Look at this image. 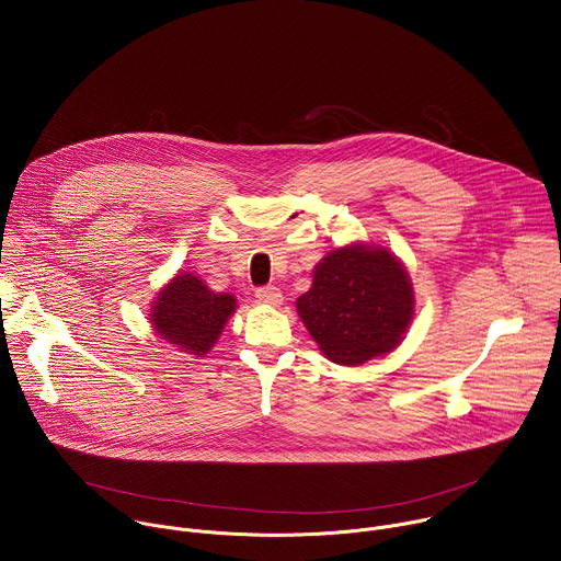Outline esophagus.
<instances>
[{
  "mask_svg": "<svg viewBox=\"0 0 561 561\" xmlns=\"http://www.w3.org/2000/svg\"><path fill=\"white\" fill-rule=\"evenodd\" d=\"M255 297L262 304H268V306H279L282 304V290L277 286H262V288L255 290Z\"/></svg>",
  "mask_w": 561,
  "mask_h": 561,
  "instance_id": "obj_1",
  "label": "esophagus"
}]
</instances>
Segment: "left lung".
<instances>
[{"label":"left lung","mask_w":561,"mask_h":561,"mask_svg":"<svg viewBox=\"0 0 561 561\" xmlns=\"http://www.w3.org/2000/svg\"><path fill=\"white\" fill-rule=\"evenodd\" d=\"M297 312L331 362L359 366L402 344L415 314V295L397 255L373 244H351L314 266Z\"/></svg>","instance_id":"8db88e82"}]
</instances>
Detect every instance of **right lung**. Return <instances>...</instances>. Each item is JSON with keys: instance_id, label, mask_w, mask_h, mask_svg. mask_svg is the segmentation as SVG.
Listing matches in <instances>:
<instances>
[{"instance_id": "obj_1", "label": "right lung", "mask_w": 561, "mask_h": 561, "mask_svg": "<svg viewBox=\"0 0 561 561\" xmlns=\"http://www.w3.org/2000/svg\"><path fill=\"white\" fill-rule=\"evenodd\" d=\"M234 306L232 295L210 290L193 273H180L157 293L150 324L169 344L204 357L217 344Z\"/></svg>"}]
</instances>
